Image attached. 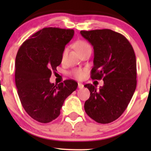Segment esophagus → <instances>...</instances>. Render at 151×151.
<instances>
[{
	"mask_svg": "<svg viewBox=\"0 0 151 151\" xmlns=\"http://www.w3.org/2000/svg\"><path fill=\"white\" fill-rule=\"evenodd\" d=\"M84 87V85H83V84H81V83H78V88L79 89H82V88Z\"/></svg>",
	"mask_w": 151,
	"mask_h": 151,
	"instance_id": "1",
	"label": "esophagus"
}]
</instances>
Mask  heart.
I'll use <instances>...</instances> for the list:
<instances>
[{"label":"heart","mask_w":151,"mask_h":151,"mask_svg":"<svg viewBox=\"0 0 151 151\" xmlns=\"http://www.w3.org/2000/svg\"><path fill=\"white\" fill-rule=\"evenodd\" d=\"M75 48L77 50V52L79 54L84 52V51L87 50L88 49H90L91 47L87 42L83 40H79L75 43ZM66 52V50H65L63 52V55L62 57L65 56ZM72 74L74 77H75L76 79H81L84 77V71L81 69H75L72 72Z\"/></svg>","instance_id":"heart-1"}]
</instances>
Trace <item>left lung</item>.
<instances>
[{
    "label": "left lung",
    "instance_id": "1",
    "mask_svg": "<svg viewBox=\"0 0 151 151\" xmlns=\"http://www.w3.org/2000/svg\"><path fill=\"white\" fill-rule=\"evenodd\" d=\"M93 47L91 79L104 80L99 89L85 84L90 96L84 110L99 124L116 120L127 108L136 88V60L131 43L123 35L109 30H81Z\"/></svg>",
    "mask_w": 151,
    "mask_h": 151
}]
</instances>
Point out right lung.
<instances>
[{
  "mask_svg": "<svg viewBox=\"0 0 151 151\" xmlns=\"http://www.w3.org/2000/svg\"><path fill=\"white\" fill-rule=\"evenodd\" d=\"M74 33L70 29L45 27L22 43L17 53L15 80L19 98L25 111L38 122L47 124L58 118L66 98L77 89V82L72 79L59 84L50 81Z\"/></svg>",
  "mask_w": 151,
  "mask_h": 151,
  "instance_id": "add662e5",
  "label": "right lung"
}]
</instances>
